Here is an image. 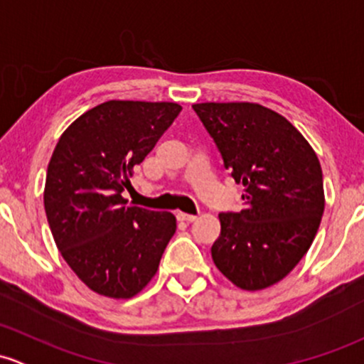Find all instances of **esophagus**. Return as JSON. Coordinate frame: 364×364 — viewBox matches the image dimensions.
I'll list each match as a JSON object with an SVG mask.
<instances>
[{"instance_id":"obj_1","label":"esophagus","mask_w":364,"mask_h":364,"mask_svg":"<svg viewBox=\"0 0 364 364\" xmlns=\"http://www.w3.org/2000/svg\"><path fill=\"white\" fill-rule=\"evenodd\" d=\"M198 216H195V214H186V213H178V220L181 221H188V223H192V221H197Z\"/></svg>"}]
</instances>
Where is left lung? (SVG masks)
<instances>
[{
    "label": "left lung",
    "mask_w": 364,
    "mask_h": 364,
    "mask_svg": "<svg viewBox=\"0 0 364 364\" xmlns=\"http://www.w3.org/2000/svg\"><path fill=\"white\" fill-rule=\"evenodd\" d=\"M195 113L242 183L246 208L220 214L214 265L244 291L270 288L311 247L324 211L323 171L301 132L256 102H198Z\"/></svg>",
    "instance_id": "8db88e82"
}]
</instances>
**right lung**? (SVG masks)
Instances as JSON below:
<instances>
[{"label":"right lung","instance_id":"obj_1","mask_svg":"<svg viewBox=\"0 0 364 364\" xmlns=\"http://www.w3.org/2000/svg\"><path fill=\"white\" fill-rule=\"evenodd\" d=\"M179 112L178 102L114 99L76 118L57 141L45 213L63 258L94 293L127 300L159 270L176 216L127 205L122 192Z\"/></svg>","mask_w":364,"mask_h":364}]
</instances>
